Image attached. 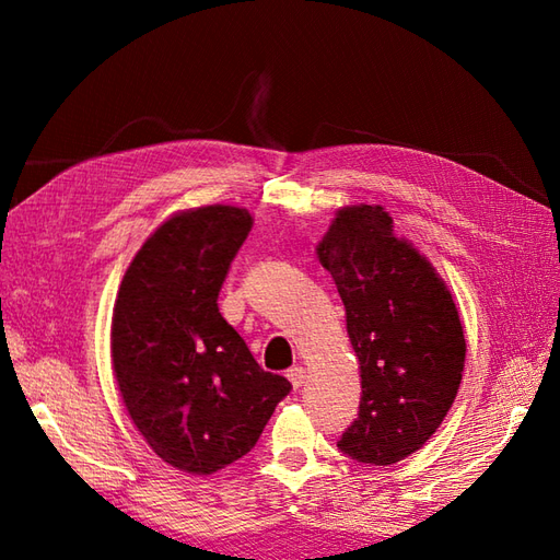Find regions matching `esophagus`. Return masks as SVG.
I'll return each instance as SVG.
<instances>
[{
  "label": "esophagus",
  "mask_w": 560,
  "mask_h": 560,
  "mask_svg": "<svg viewBox=\"0 0 560 560\" xmlns=\"http://www.w3.org/2000/svg\"><path fill=\"white\" fill-rule=\"evenodd\" d=\"M287 377L291 380L293 389H301V387H303V383H305V368H301V365H293V368H289V371H287Z\"/></svg>",
  "instance_id": "34e87169"
}]
</instances>
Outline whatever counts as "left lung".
<instances>
[{"instance_id": "left-lung-1", "label": "left lung", "mask_w": 560, "mask_h": 560, "mask_svg": "<svg viewBox=\"0 0 560 560\" xmlns=\"http://www.w3.org/2000/svg\"><path fill=\"white\" fill-rule=\"evenodd\" d=\"M347 307L361 407L337 447L387 467L425 445L457 397L464 329L445 281L383 207H343L317 247Z\"/></svg>"}]
</instances>
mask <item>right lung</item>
<instances>
[{
	"label": "right lung",
	"mask_w": 560,
	"mask_h": 560,
	"mask_svg": "<svg viewBox=\"0 0 560 560\" xmlns=\"http://www.w3.org/2000/svg\"><path fill=\"white\" fill-rule=\"evenodd\" d=\"M249 229L237 207L175 213L141 245L115 301L110 351L125 407L151 450L187 474L247 455L291 392L219 313Z\"/></svg>",
	"instance_id": "obj_1"
}]
</instances>
